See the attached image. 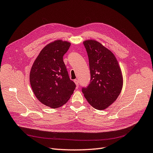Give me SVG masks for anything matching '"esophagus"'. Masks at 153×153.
Listing matches in <instances>:
<instances>
[{
  "label": "esophagus",
  "mask_w": 153,
  "mask_h": 153,
  "mask_svg": "<svg viewBox=\"0 0 153 153\" xmlns=\"http://www.w3.org/2000/svg\"><path fill=\"white\" fill-rule=\"evenodd\" d=\"M74 82H75V83L76 84V85L77 86V88H78V80L75 79V80H74Z\"/></svg>",
  "instance_id": "esophagus-1"
}]
</instances>
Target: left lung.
Listing matches in <instances>:
<instances>
[{"label":"left lung","instance_id":"1","mask_svg":"<svg viewBox=\"0 0 153 153\" xmlns=\"http://www.w3.org/2000/svg\"><path fill=\"white\" fill-rule=\"evenodd\" d=\"M88 53L91 80L82 91L89 104L103 110L117 100L121 92L123 78L113 53L97 41L84 42Z\"/></svg>","mask_w":153,"mask_h":153}]
</instances>
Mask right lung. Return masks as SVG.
<instances>
[{"mask_svg":"<svg viewBox=\"0 0 153 153\" xmlns=\"http://www.w3.org/2000/svg\"><path fill=\"white\" fill-rule=\"evenodd\" d=\"M70 46L62 40L49 44L40 51L31 69L33 91L42 104L51 108L65 104L76 88L63 60Z\"/></svg>","mask_w":153,"mask_h":153,"instance_id":"add662e5","label":"right lung"}]
</instances>
